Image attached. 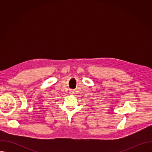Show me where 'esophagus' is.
<instances>
[{
  "instance_id": "esophagus-1",
  "label": "esophagus",
  "mask_w": 152,
  "mask_h": 152,
  "mask_svg": "<svg viewBox=\"0 0 152 152\" xmlns=\"http://www.w3.org/2000/svg\"><path fill=\"white\" fill-rule=\"evenodd\" d=\"M71 93H73V92H72V91H71Z\"/></svg>"
}]
</instances>
